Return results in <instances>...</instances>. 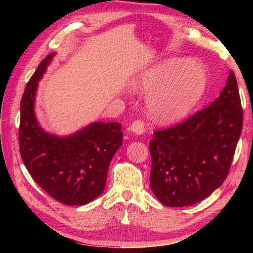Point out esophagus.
<instances>
[{"instance_id": "1", "label": "esophagus", "mask_w": 253, "mask_h": 253, "mask_svg": "<svg viewBox=\"0 0 253 253\" xmlns=\"http://www.w3.org/2000/svg\"><path fill=\"white\" fill-rule=\"evenodd\" d=\"M129 129H130V131H132L136 135H142L145 131L144 122L142 121V119H136V121L131 124Z\"/></svg>"}]
</instances>
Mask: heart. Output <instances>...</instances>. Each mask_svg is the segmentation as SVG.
<instances>
[{
    "label": "heart",
    "mask_w": 253,
    "mask_h": 253,
    "mask_svg": "<svg viewBox=\"0 0 253 253\" xmlns=\"http://www.w3.org/2000/svg\"><path fill=\"white\" fill-rule=\"evenodd\" d=\"M207 76L198 62L172 58L145 70L137 77L132 88L152 91L148 108L158 121L176 122L196 105L202 96Z\"/></svg>",
    "instance_id": "obj_1"
}]
</instances>
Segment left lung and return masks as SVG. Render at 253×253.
<instances>
[{"label": "left lung", "mask_w": 253, "mask_h": 253, "mask_svg": "<svg viewBox=\"0 0 253 253\" xmlns=\"http://www.w3.org/2000/svg\"><path fill=\"white\" fill-rule=\"evenodd\" d=\"M243 110L237 79L230 71L225 87L211 105L186 121L154 132L151 188L166 207L199 203L223 184L229 174Z\"/></svg>", "instance_id": "left-lung-1"}]
</instances>
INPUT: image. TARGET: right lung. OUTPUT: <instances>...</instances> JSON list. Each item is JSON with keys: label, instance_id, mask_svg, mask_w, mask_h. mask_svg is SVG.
Listing matches in <instances>:
<instances>
[{"label": "right lung", "instance_id": "obj_1", "mask_svg": "<svg viewBox=\"0 0 253 253\" xmlns=\"http://www.w3.org/2000/svg\"><path fill=\"white\" fill-rule=\"evenodd\" d=\"M53 55L42 60L25 85L21 99L20 154L30 175L51 198L66 205H84L104 191L110 161L123 144L122 125L93 123L67 137L42 129L34 115V96Z\"/></svg>", "mask_w": 253, "mask_h": 253}]
</instances>
